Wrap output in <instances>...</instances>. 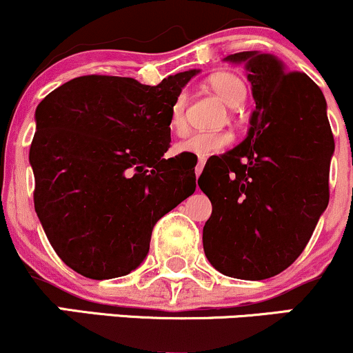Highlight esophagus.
<instances>
[{"label":"esophagus","instance_id":"1","mask_svg":"<svg viewBox=\"0 0 353 353\" xmlns=\"http://www.w3.org/2000/svg\"><path fill=\"white\" fill-rule=\"evenodd\" d=\"M204 165H205V157H199V159H197L196 169H194V172H196L197 177L201 176V172H202V169H204Z\"/></svg>","mask_w":353,"mask_h":353}]
</instances>
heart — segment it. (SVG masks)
<instances>
[{"label":"heart","mask_w":353,"mask_h":353,"mask_svg":"<svg viewBox=\"0 0 353 353\" xmlns=\"http://www.w3.org/2000/svg\"><path fill=\"white\" fill-rule=\"evenodd\" d=\"M209 88L230 108H239L247 98L244 79L229 71L216 72L208 79ZM169 128L176 136H184L189 129L188 123V96L182 92L177 96L169 109ZM232 141L228 131H202L196 132L176 145V152L190 154L196 157H209L224 151Z\"/></svg>","instance_id":"1"}]
</instances>
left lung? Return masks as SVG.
I'll list each match as a JSON object with an SVG mask.
<instances>
[{"mask_svg": "<svg viewBox=\"0 0 353 353\" xmlns=\"http://www.w3.org/2000/svg\"><path fill=\"white\" fill-rule=\"evenodd\" d=\"M225 59L245 64L255 109L245 139L197 181L212 202L202 244L219 272L262 281L294 264L327 209L334 134L305 72L257 51Z\"/></svg>", "mask_w": 353, "mask_h": 353, "instance_id": "left-lung-1", "label": "left lung"}]
</instances>
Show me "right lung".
<instances>
[{
  "label": "right lung",
  "instance_id": "obj_1",
  "mask_svg": "<svg viewBox=\"0 0 353 353\" xmlns=\"http://www.w3.org/2000/svg\"><path fill=\"white\" fill-rule=\"evenodd\" d=\"M197 72L157 86L79 76L36 108L34 209L52 249L78 274L103 281L134 270L156 222L196 190L194 169L163 156L169 109Z\"/></svg>",
  "mask_w": 353,
  "mask_h": 353
}]
</instances>
